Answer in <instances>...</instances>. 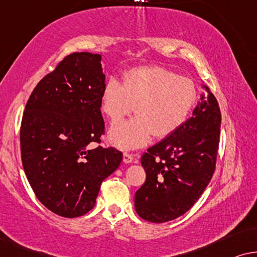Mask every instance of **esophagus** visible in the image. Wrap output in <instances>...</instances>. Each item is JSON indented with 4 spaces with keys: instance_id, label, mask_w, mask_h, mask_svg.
<instances>
[{
    "instance_id": "34e87169",
    "label": "esophagus",
    "mask_w": 257,
    "mask_h": 257,
    "mask_svg": "<svg viewBox=\"0 0 257 257\" xmlns=\"http://www.w3.org/2000/svg\"><path fill=\"white\" fill-rule=\"evenodd\" d=\"M135 161V158H134V156L133 155H130V154H127V153H124L123 154V162L125 164H129V163H133V162Z\"/></svg>"
}]
</instances>
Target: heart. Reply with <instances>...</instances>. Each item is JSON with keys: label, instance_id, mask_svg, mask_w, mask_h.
I'll return each mask as SVG.
<instances>
[{"label": "heart", "instance_id": "1", "mask_svg": "<svg viewBox=\"0 0 257 257\" xmlns=\"http://www.w3.org/2000/svg\"><path fill=\"white\" fill-rule=\"evenodd\" d=\"M197 88L189 78L161 66L134 68L123 74V84L109 78L101 94L102 110L111 121L132 113L136 116L111 125L109 141L122 150H133L175 133L192 110Z\"/></svg>", "mask_w": 257, "mask_h": 257}]
</instances>
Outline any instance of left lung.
<instances>
[{"instance_id": "obj_1", "label": "left lung", "mask_w": 257, "mask_h": 257, "mask_svg": "<svg viewBox=\"0 0 257 257\" xmlns=\"http://www.w3.org/2000/svg\"><path fill=\"white\" fill-rule=\"evenodd\" d=\"M206 94L180 127L143 155L146 183L135 193V209L150 222L171 221L192 207L211 182L218 155L221 114L207 86Z\"/></svg>"}]
</instances>
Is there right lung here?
<instances>
[{
    "label": "right lung",
    "mask_w": 257,
    "mask_h": 257,
    "mask_svg": "<svg viewBox=\"0 0 257 257\" xmlns=\"http://www.w3.org/2000/svg\"><path fill=\"white\" fill-rule=\"evenodd\" d=\"M101 55L75 52L45 75L29 97L21 125L25 176L38 200L64 218L91 211L101 183L122 162L114 148L97 147L104 122Z\"/></svg>",
    "instance_id": "1"
}]
</instances>
